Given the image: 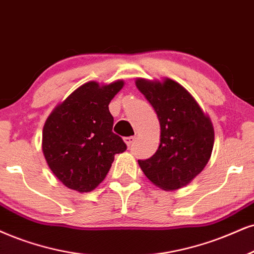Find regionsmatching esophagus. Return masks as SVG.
<instances>
[{"label":"esophagus","mask_w":254,"mask_h":254,"mask_svg":"<svg viewBox=\"0 0 254 254\" xmlns=\"http://www.w3.org/2000/svg\"><path fill=\"white\" fill-rule=\"evenodd\" d=\"M134 140H135V137L134 136H127V137H124V141L126 142V145L129 147L132 143L134 142Z\"/></svg>","instance_id":"34e87169"}]
</instances>
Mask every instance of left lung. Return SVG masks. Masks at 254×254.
<instances>
[{"label": "left lung", "mask_w": 254, "mask_h": 254, "mask_svg": "<svg viewBox=\"0 0 254 254\" xmlns=\"http://www.w3.org/2000/svg\"><path fill=\"white\" fill-rule=\"evenodd\" d=\"M137 89L153 106L160 122V145L140 168L153 184L174 190L190 184L211 158L214 129L207 115L181 84L171 79H137Z\"/></svg>", "instance_id": "left-lung-1"}]
</instances>
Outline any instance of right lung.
Wrapping results in <instances>:
<instances>
[{
    "mask_svg": "<svg viewBox=\"0 0 254 254\" xmlns=\"http://www.w3.org/2000/svg\"><path fill=\"white\" fill-rule=\"evenodd\" d=\"M124 87L118 80L100 86L87 82L55 107L42 132V151L55 177L68 189L90 192L102 183L114 155L127 149L112 132L108 105Z\"/></svg>",
    "mask_w": 254,
    "mask_h": 254,
    "instance_id": "add662e5",
    "label": "right lung"
}]
</instances>
